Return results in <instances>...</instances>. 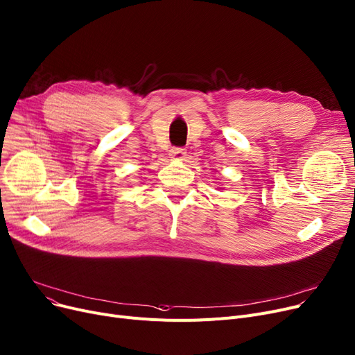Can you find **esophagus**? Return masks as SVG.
<instances>
[{
    "instance_id": "obj_1",
    "label": "esophagus",
    "mask_w": 355,
    "mask_h": 355,
    "mask_svg": "<svg viewBox=\"0 0 355 355\" xmlns=\"http://www.w3.org/2000/svg\"><path fill=\"white\" fill-rule=\"evenodd\" d=\"M170 155L175 159H182L185 157V149L181 146H174L170 151Z\"/></svg>"
}]
</instances>
